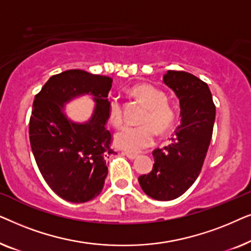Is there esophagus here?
Segmentation results:
<instances>
[{"instance_id":"1","label":"esophagus","mask_w":251,"mask_h":251,"mask_svg":"<svg viewBox=\"0 0 251 251\" xmlns=\"http://www.w3.org/2000/svg\"><path fill=\"white\" fill-rule=\"evenodd\" d=\"M122 154H123V155H126V157H129V159H131V160H133V159H136V157H137V156H138V155H137V154H133V153H129V152H123Z\"/></svg>"}]
</instances>
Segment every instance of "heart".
Here are the masks:
<instances>
[{"label": "heart", "mask_w": 251, "mask_h": 251, "mask_svg": "<svg viewBox=\"0 0 251 251\" xmlns=\"http://www.w3.org/2000/svg\"><path fill=\"white\" fill-rule=\"evenodd\" d=\"M131 94L147 106L144 113L142 126H126L115 135V144L120 149L128 152L138 153L140 151L152 146L155 142L156 132L163 133L171 129L176 120V113L167 101V96L163 91L153 85L142 83L131 89ZM108 120L114 126H120L123 122L122 106L118 98L113 97L108 101Z\"/></svg>", "instance_id": "heart-1"}]
</instances>
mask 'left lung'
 I'll use <instances>...</instances> for the list:
<instances>
[{
	"instance_id": "left-lung-1",
	"label": "left lung",
	"mask_w": 251,
	"mask_h": 251,
	"mask_svg": "<svg viewBox=\"0 0 251 251\" xmlns=\"http://www.w3.org/2000/svg\"><path fill=\"white\" fill-rule=\"evenodd\" d=\"M163 82L179 99L180 125L170 145L153 151V169L138 181L149 197L170 201L183 195L201 173L212 137L216 106L208 84L193 74L168 71Z\"/></svg>"
}]
</instances>
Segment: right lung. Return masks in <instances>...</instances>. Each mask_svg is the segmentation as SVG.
Listing matches in <instances>:
<instances>
[{
  "mask_svg": "<svg viewBox=\"0 0 251 251\" xmlns=\"http://www.w3.org/2000/svg\"><path fill=\"white\" fill-rule=\"evenodd\" d=\"M112 82L85 71H65L51 76L34 99L28 128L33 155L51 190L73 203L100 193L108 173L106 157L116 154L106 126ZM83 93L94 96L98 108L88 124L75 125L64 118L63 102Z\"/></svg>",
  "mask_w": 251,
  "mask_h": 251,
  "instance_id": "obj_1",
  "label": "right lung"
}]
</instances>
